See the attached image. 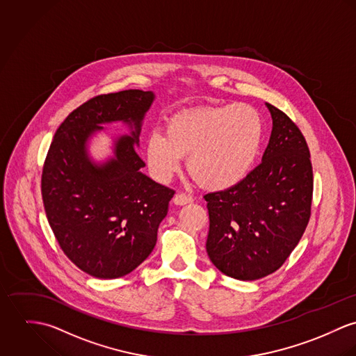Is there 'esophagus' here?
I'll return each mask as SVG.
<instances>
[{"label":"esophagus","mask_w":356,"mask_h":356,"mask_svg":"<svg viewBox=\"0 0 356 356\" xmlns=\"http://www.w3.org/2000/svg\"><path fill=\"white\" fill-rule=\"evenodd\" d=\"M173 202L175 204H187V203H191L193 202V197L186 194V193H177L175 197H173Z\"/></svg>","instance_id":"34e87169"}]
</instances>
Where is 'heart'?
<instances>
[{
  "instance_id": "1",
  "label": "heart",
  "mask_w": 356,
  "mask_h": 356,
  "mask_svg": "<svg viewBox=\"0 0 356 356\" xmlns=\"http://www.w3.org/2000/svg\"><path fill=\"white\" fill-rule=\"evenodd\" d=\"M264 139V122L245 104L203 106L170 116L165 134L146 140L150 173L169 180L187 156V169L199 186L213 191L238 184L252 168Z\"/></svg>"
}]
</instances>
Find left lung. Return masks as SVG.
Instances as JSON below:
<instances>
[{
  "label": "left lung",
  "mask_w": 356,
  "mask_h": 356,
  "mask_svg": "<svg viewBox=\"0 0 356 356\" xmlns=\"http://www.w3.org/2000/svg\"><path fill=\"white\" fill-rule=\"evenodd\" d=\"M273 128L262 162L238 184L204 195L206 251L227 276L252 281L282 266L312 216L313 166L298 125L266 104Z\"/></svg>",
  "instance_id": "obj_1"
}]
</instances>
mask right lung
Returning a JSON list of instances; mask_svg holds the SVG:
<instances>
[{"label": "right lung", "mask_w": 356, "mask_h": 356, "mask_svg": "<svg viewBox=\"0 0 356 356\" xmlns=\"http://www.w3.org/2000/svg\"><path fill=\"white\" fill-rule=\"evenodd\" d=\"M152 91L124 90L97 95L57 128L43 163L40 190L50 228L64 254L90 276L119 278L153 251L175 191L143 175L136 153ZM124 120L131 136L115 144L104 165L86 156V139L102 123Z\"/></svg>", "instance_id": "right-lung-1"}]
</instances>
